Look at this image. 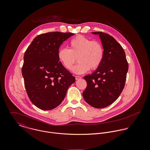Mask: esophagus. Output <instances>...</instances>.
Returning a JSON list of instances; mask_svg holds the SVG:
<instances>
[{
    "label": "esophagus",
    "instance_id": "1",
    "mask_svg": "<svg viewBox=\"0 0 150 150\" xmlns=\"http://www.w3.org/2000/svg\"><path fill=\"white\" fill-rule=\"evenodd\" d=\"M75 78H76V80H79L80 79L81 77L80 76H75Z\"/></svg>",
    "mask_w": 150,
    "mask_h": 150
}]
</instances>
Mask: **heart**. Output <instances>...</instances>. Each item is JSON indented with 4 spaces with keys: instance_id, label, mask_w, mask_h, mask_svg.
Returning <instances> with one entry per match:
<instances>
[{
    "instance_id": "obj_1",
    "label": "heart",
    "mask_w": 150,
    "mask_h": 150,
    "mask_svg": "<svg viewBox=\"0 0 150 150\" xmlns=\"http://www.w3.org/2000/svg\"><path fill=\"white\" fill-rule=\"evenodd\" d=\"M70 48H61L58 52V57L67 69L71 70L77 60L79 63L73 69L77 74L86 73L89 69L94 70L102 64L104 58V48L102 44L97 40L83 35H77L69 42Z\"/></svg>"
}]
</instances>
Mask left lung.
<instances>
[{
  "instance_id": "obj_1",
  "label": "left lung",
  "mask_w": 150,
  "mask_h": 150,
  "mask_svg": "<svg viewBox=\"0 0 150 150\" xmlns=\"http://www.w3.org/2000/svg\"><path fill=\"white\" fill-rule=\"evenodd\" d=\"M92 33L99 35L104 48V58L98 69L84 77L87 86L83 96L91 106L102 108L114 102L121 93L128 64L124 49L113 37L102 32Z\"/></svg>"
}]
</instances>
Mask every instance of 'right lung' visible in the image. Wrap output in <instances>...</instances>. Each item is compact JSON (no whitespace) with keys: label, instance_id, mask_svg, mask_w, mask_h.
Returning <instances> with one entry per match:
<instances>
[{"label":"right lung","instance_id":"1","mask_svg":"<svg viewBox=\"0 0 150 150\" xmlns=\"http://www.w3.org/2000/svg\"><path fill=\"white\" fill-rule=\"evenodd\" d=\"M72 33L48 32L36 36L23 57L22 74L28 97L43 110L58 106L75 77L59 61L58 52Z\"/></svg>","mask_w":150,"mask_h":150}]
</instances>
